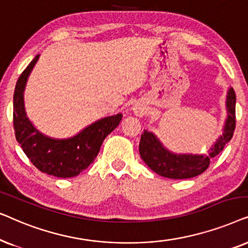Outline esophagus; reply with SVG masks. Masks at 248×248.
Wrapping results in <instances>:
<instances>
[{"instance_id": "1", "label": "esophagus", "mask_w": 248, "mask_h": 248, "mask_svg": "<svg viewBox=\"0 0 248 248\" xmlns=\"http://www.w3.org/2000/svg\"><path fill=\"white\" fill-rule=\"evenodd\" d=\"M131 110H133L134 114L137 115V117H143L146 113V107L143 103H138V102L133 105Z\"/></svg>"}]
</instances>
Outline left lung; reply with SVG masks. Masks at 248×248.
I'll return each instance as SVG.
<instances>
[{
	"instance_id": "8db88e82",
	"label": "left lung",
	"mask_w": 248,
	"mask_h": 248,
	"mask_svg": "<svg viewBox=\"0 0 248 248\" xmlns=\"http://www.w3.org/2000/svg\"><path fill=\"white\" fill-rule=\"evenodd\" d=\"M227 118L222 134L217 138L205 154L174 153L161 143L156 135L145 129L141 134L140 154L151 170L170 179H188L203 173L210 166V158L217 156L232 140L236 126V94L228 88L226 96Z\"/></svg>"
}]
</instances>
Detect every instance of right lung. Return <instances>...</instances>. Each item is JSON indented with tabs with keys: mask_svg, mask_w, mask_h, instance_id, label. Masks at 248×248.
<instances>
[{
	"mask_svg": "<svg viewBox=\"0 0 248 248\" xmlns=\"http://www.w3.org/2000/svg\"><path fill=\"white\" fill-rule=\"evenodd\" d=\"M39 55L25 69L13 95V127L18 143L31 162L42 172L58 178H71L87 169L100 152L101 145L122 119V113L98 119L68 138L46 136L34 126L26 113L24 92Z\"/></svg>",
	"mask_w": 248,
	"mask_h": 248,
	"instance_id": "right-lung-1",
	"label": "right lung"
}]
</instances>
